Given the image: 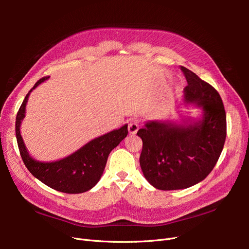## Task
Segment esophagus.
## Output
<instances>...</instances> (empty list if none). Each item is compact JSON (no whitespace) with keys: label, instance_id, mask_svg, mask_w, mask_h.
I'll use <instances>...</instances> for the list:
<instances>
[{"label":"esophagus","instance_id":"34e87169","mask_svg":"<svg viewBox=\"0 0 249 249\" xmlns=\"http://www.w3.org/2000/svg\"><path fill=\"white\" fill-rule=\"evenodd\" d=\"M127 129H129V133L130 134H136L137 131L139 130V122L137 119H132L131 122L129 123V126H127Z\"/></svg>","mask_w":249,"mask_h":249}]
</instances>
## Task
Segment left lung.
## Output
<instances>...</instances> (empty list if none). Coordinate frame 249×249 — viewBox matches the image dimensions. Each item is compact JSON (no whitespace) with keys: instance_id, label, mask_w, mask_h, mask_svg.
I'll list each match as a JSON object with an SVG mask.
<instances>
[{"instance_id":"obj_1","label":"left lung","mask_w":249,"mask_h":249,"mask_svg":"<svg viewBox=\"0 0 249 249\" xmlns=\"http://www.w3.org/2000/svg\"><path fill=\"white\" fill-rule=\"evenodd\" d=\"M188 85L184 101L196 104L202 117L182 124L148 122L137 132L143 146L140 166L147 182L159 190L186 189L213 170L227 137L221 97L209 83L180 66Z\"/></svg>"}]
</instances>
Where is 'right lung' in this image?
Listing matches in <instances>:
<instances>
[{"label": "right lung", "instance_id": "1", "mask_svg": "<svg viewBox=\"0 0 249 249\" xmlns=\"http://www.w3.org/2000/svg\"><path fill=\"white\" fill-rule=\"evenodd\" d=\"M49 78L44 77L36 82L34 87L26 95L18 112L16 134L21 159L28 170L52 189L70 194L86 192L100 180L111 150L126 137L127 124L91 140L64 159L55 162H40L33 159L29 155L21 138L20 124L25 117L30 93Z\"/></svg>", "mask_w": 249, "mask_h": 249}]
</instances>
